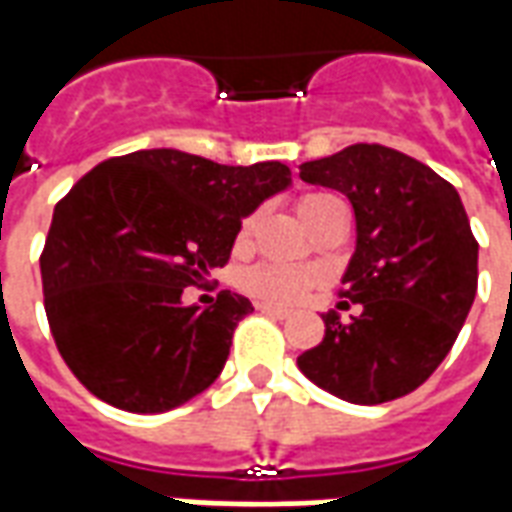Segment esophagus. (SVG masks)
<instances>
[{"label":"esophagus","mask_w":512,"mask_h":512,"mask_svg":"<svg viewBox=\"0 0 512 512\" xmlns=\"http://www.w3.org/2000/svg\"><path fill=\"white\" fill-rule=\"evenodd\" d=\"M257 310L266 312V315H271V318H279V321H282V318H288V315H290L288 310H282V307H274V304H257Z\"/></svg>","instance_id":"34e87169"}]
</instances>
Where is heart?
<instances>
[{"mask_svg":"<svg viewBox=\"0 0 512 512\" xmlns=\"http://www.w3.org/2000/svg\"><path fill=\"white\" fill-rule=\"evenodd\" d=\"M334 208H343V200L334 197L329 191H310L301 194L296 202L301 222L310 227L312 222H318L321 216H326ZM255 230V216H246L241 227H238V244L244 246L252 238ZM318 271L299 266H282V263H260V266L249 268L244 274V288L257 296L266 304H279V307H293L299 304L315 285H318Z\"/></svg>","mask_w":512,"mask_h":512,"instance_id":"obj_1","label":"heart"}]
</instances>
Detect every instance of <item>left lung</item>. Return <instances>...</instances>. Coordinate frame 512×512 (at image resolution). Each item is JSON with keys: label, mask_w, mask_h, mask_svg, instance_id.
I'll return each instance as SVG.
<instances>
[{"label": "left lung", "mask_w": 512, "mask_h": 512, "mask_svg": "<svg viewBox=\"0 0 512 512\" xmlns=\"http://www.w3.org/2000/svg\"><path fill=\"white\" fill-rule=\"evenodd\" d=\"M301 180L354 205L356 252L321 345L299 370L326 392L376 406L414 392L450 354L477 293V241L452 183L384 145H351L301 164ZM340 307H351L340 301Z\"/></svg>", "instance_id": "8db88e82"}]
</instances>
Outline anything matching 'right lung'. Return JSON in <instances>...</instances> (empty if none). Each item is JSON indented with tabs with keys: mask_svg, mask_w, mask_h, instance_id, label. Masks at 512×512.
<instances>
[{
	"mask_svg": "<svg viewBox=\"0 0 512 512\" xmlns=\"http://www.w3.org/2000/svg\"><path fill=\"white\" fill-rule=\"evenodd\" d=\"M290 186L279 161L227 167L169 147L101 161L54 208L40 255L57 351L95 397L134 414L183 406L219 378L252 301L183 304L230 260L241 219Z\"/></svg>",
	"mask_w": 512,
	"mask_h": 512,
	"instance_id": "right-lung-1",
	"label": "right lung"
}]
</instances>
